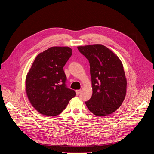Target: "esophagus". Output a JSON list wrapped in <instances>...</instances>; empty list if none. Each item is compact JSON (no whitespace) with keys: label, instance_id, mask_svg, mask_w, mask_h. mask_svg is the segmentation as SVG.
<instances>
[{"label":"esophagus","instance_id":"esophagus-1","mask_svg":"<svg viewBox=\"0 0 154 154\" xmlns=\"http://www.w3.org/2000/svg\"><path fill=\"white\" fill-rule=\"evenodd\" d=\"M75 91H76L77 95H79V94L80 93V92H81V90H76Z\"/></svg>","mask_w":154,"mask_h":154}]
</instances>
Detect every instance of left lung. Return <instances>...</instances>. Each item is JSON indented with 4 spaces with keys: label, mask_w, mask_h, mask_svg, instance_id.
Wrapping results in <instances>:
<instances>
[{
    "label": "left lung",
    "mask_w": 154,
    "mask_h": 154,
    "mask_svg": "<svg viewBox=\"0 0 154 154\" xmlns=\"http://www.w3.org/2000/svg\"><path fill=\"white\" fill-rule=\"evenodd\" d=\"M90 62L93 94L85 102L96 116H105L115 112L126 94L127 80L119 57L102 45L77 47Z\"/></svg>",
    "instance_id": "obj_1"
}]
</instances>
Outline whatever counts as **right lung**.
Instances as JSON below:
<instances>
[{"instance_id": "right-lung-1", "label": "right lung", "mask_w": 154, "mask_h": 154, "mask_svg": "<svg viewBox=\"0 0 154 154\" xmlns=\"http://www.w3.org/2000/svg\"><path fill=\"white\" fill-rule=\"evenodd\" d=\"M72 53L69 47L55 46L39 53L26 79L28 99L37 112L55 116L67 106L76 93L66 85L63 67Z\"/></svg>"}]
</instances>
